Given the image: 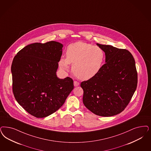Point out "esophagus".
Masks as SVG:
<instances>
[{
    "label": "esophagus",
    "instance_id": "34e87169",
    "mask_svg": "<svg viewBox=\"0 0 151 151\" xmlns=\"http://www.w3.org/2000/svg\"><path fill=\"white\" fill-rule=\"evenodd\" d=\"M73 84H74V86H78L79 85L80 83H78V81H74Z\"/></svg>",
    "mask_w": 151,
    "mask_h": 151
}]
</instances>
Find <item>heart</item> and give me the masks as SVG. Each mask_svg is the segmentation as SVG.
<instances>
[{
    "label": "heart",
    "mask_w": 151,
    "mask_h": 151,
    "mask_svg": "<svg viewBox=\"0 0 151 151\" xmlns=\"http://www.w3.org/2000/svg\"><path fill=\"white\" fill-rule=\"evenodd\" d=\"M66 58H61L58 65L67 71L73 64V73L79 79L88 80L97 75L104 65L105 53L98 46L82 42L70 45L66 52Z\"/></svg>",
    "instance_id": "b5f03b06"
}]
</instances>
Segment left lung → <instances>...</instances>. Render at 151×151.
I'll use <instances>...</instances> for the list:
<instances>
[{"label":"left lung","instance_id":"obj_1","mask_svg":"<svg viewBox=\"0 0 151 151\" xmlns=\"http://www.w3.org/2000/svg\"><path fill=\"white\" fill-rule=\"evenodd\" d=\"M105 53V63L93 78L81 83L84 105L95 114L111 116L123 111L138 83L135 60L129 51L97 43Z\"/></svg>","mask_w":151,"mask_h":151}]
</instances>
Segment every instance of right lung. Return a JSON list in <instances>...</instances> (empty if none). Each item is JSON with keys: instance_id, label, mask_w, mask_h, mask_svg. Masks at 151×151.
<instances>
[{"instance_id": "add662e5", "label": "right lung", "mask_w": 151, "mask_h": 151, "mask_svg": "<svg viewBox=\"0 0 151 151\" xmlns=\"http://www.w3.org/2000/svg\"><path fill=\"white\" fill-rule=\"evenodd\" d=\"M63 45L56 41L35 43L14 57L11 71L16 100L36 118L52 114L64 104L73 88V81L56 76Z\"/></svg>"}]
</instances>
